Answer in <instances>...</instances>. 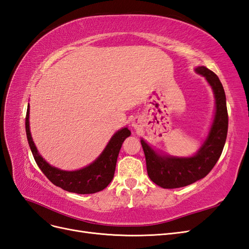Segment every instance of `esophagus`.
I'll use <instances>...</instances> for the list:
<instances>
[{"label": "esophagus", "mask_w": 249, "mask_h": 249, "mask_svg": "<svg viewBox=\"0 0 249 249\" xmlns=\"http://www.w3.org/2000/svg\"><path fill=\"white\" fill-rule=\"evenodd\" d=\"M132 126L134 127V129H138V127L140 126V120L138 118H134L132 120Z\"/></svg>", "instance_id": "1"}]
</instances>
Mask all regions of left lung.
Returning <instances> with one entry per match:
<instances>
[{
  "label": "left lung",
  "instance_id": "8db88e82",
  "mask_svg": "<svg viewBox=\"0 0 249 249\" xmlns=\"http://www.w3.org/2000/svg\"><path fill=\"white\" fill-rule=\"evenodd\" d=\"M206 79L213 90L215 113L208 136L198 150L191 157H176L158 152L141 138L145 155L146 169L149 178L165 189L185 187L205 178L215 166L225 144L229 117L227 99L221 82L216 74L205 66L194 70Z\"/></svg>",
  "mask_w": 249,
  "mask_h": 249
}]
</instances>
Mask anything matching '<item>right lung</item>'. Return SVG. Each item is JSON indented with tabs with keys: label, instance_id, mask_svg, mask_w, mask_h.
<instances>
[{
	"label": "right lung",
	"instance_id": "1",
	"mask_svg": "<svg viewBox=\"0 0 249 249\" xmlns=\"http://www.w3.org/2000/svg\"><path fill=\"white\" fill-rule=\"evenodd\" d=\"M29 114L30 107L28 106L26 133L29 146L31 148L36 164L53 184L69 192L91 194L102 191L111 183L114 177L119 150L124 141L131 135V131L127 129V126L123 127L113 135L102 154L91 164L78 170L67 171L52 166L38 153L30 131Z\"/></svg>",
	"mask_w": 249,
	"mask_h": 249
}]
</instances>
